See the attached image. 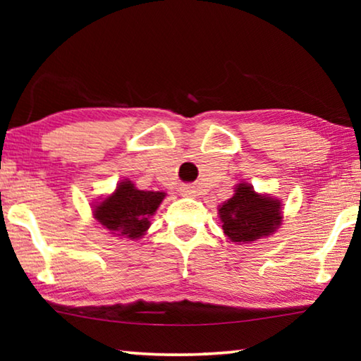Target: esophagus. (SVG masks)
Returning <instances> with one entry per match:
<instances>
[{
	"label": "esophagus",
	"mask_w": 361,
	"mask_h": 361,
	"mask_svg": "<svg viewBox=\"0 0 361 361\" xmlns=\"http://www.w3.org/2000/svg\"><path fill=\"white\" fill-rule=\"evenodd\" d=\"M180 191L183 195H194L195 194V188L192 185H183L180 188Z\"/></svg>",
	"instance_id": "1"
}]
</instances>
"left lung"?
I'll return each instance as SVG.
<instances>
[{
    "mask_svg": "<svg viewBox=\"0 0 361 361\" xmlns=\"http://www.w3.org/2000/svg\"><path fill=\"white\" fill-rule=\"evenodd\" d=\"M218 212L224 234L239 243L272 234L282 223L279 200L256 194L252 186L243 183L235 188V194Z\"/></svg>",
    "mask_w": 361,
    "mask_h": 361,
    "instance_id": "8db88e82",
    "label": "left lung"
}]
</instances>
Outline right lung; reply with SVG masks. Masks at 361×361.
Wrapping results in <instances>:
<instances>
[{"label":"right lung","instance_id":"right-lung-1","mask_svg":"<svg viewBox=\"0 0 361 361\" xmlns=\"http://www.w3.org/2000/svg\"><path fill=\"white\" fill-rule=\"evenodd\" d=\"M164 197L166 192L140 191L130 181H121L116 192L95 207L94 215L113 234L138 239L149 228V216Z\"/></svg>","mask_w":361,"mask_h":361}]
</instances>
